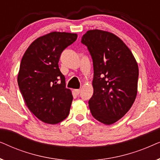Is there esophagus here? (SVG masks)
Masks as SVG:
<instances>
[{"label":"esophagus","mask_w":160,"mask_h":160,"mask_svg":"<svg viewBox=\"0 0 160 160\" xmlns=\"http://www.w3.org/2000/svg\"><path fill=\"white\" fill-rule=\"evenodd\" d=\"M74 92H75V93L76 94V95H78V94H79L80 92H81V89H74Z\"/></svg>","instance_id":"obj_1"}]
</instances>
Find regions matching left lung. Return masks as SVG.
I'll use <instances>...</instances> for the list:
<instances>
[{
	"label": "left lung",
	"instance_id": "obj_1",
	"mask_svg": "<svg viewBox=\"0 0 160 160\" xmlns=\"http://www.w3.org/2000/svg\"><path fill=\"white\" fill-rule=\"evenodd\" d=\"M82 43L87 47L93 62L91 113L101 123L112 124L126 114L136 98L138 63L125 43L112 32L88 30Z\"/></svg>",
	"mask_w": 160,
	"mask_h": 160
}]
</instances>
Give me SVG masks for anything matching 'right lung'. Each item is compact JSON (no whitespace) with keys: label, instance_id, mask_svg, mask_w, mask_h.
I'll list each match as a JSON object with an SVG mask.
<instances>
[{"label":"right lung","instance_id":"1","mask_svg":"<svg viewBox=\"0 0 160 160\" xmlns=\"http://www.w3.org/2000/svg\"><path fill=\"white\" fill-rule=\"evenodd\" d=\"M77 34L52 32L36 39L22 58L17 82L26 106L41 121L55 124L69 114L73 95L59 68L60 54Z\"/></svg>","mask_w":160,"mask_h":160}]
</instances>
